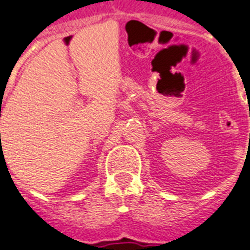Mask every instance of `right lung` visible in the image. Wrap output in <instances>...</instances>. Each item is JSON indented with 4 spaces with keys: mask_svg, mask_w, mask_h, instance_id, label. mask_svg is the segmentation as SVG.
<instances>
[{
    "mask_svg": "<svg viewBox=\"0 0 250 250\" xmlns=\"http://www.w3.org/2000/svg\"><path fill=\"white\" fill-rule=\"evenodd\" d=\"M0 135H1V133H0Z\"/></svg>",
    "mask_w": 250,
    "mask_h": 250,
    "instance_id": "add662e5",
    "label": "right lung"
}]
</instances>
